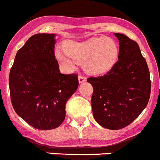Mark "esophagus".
<instances>
[{"label":"esophagus","instance_id":"obj_1","mask_svg":"<svg viewBox=\"0 0 160 160\" xmlns=\"http://www.w3.org/2000/svg\"><path fill=\"white\" fill-rule=\"evenodd\" d=\"M86 80H87V78L84 77V76H82V75H79L78 76V82L79 83H82V82H86Z\"/></svg>","mask_w":160,"mask_h":160}]
</instances>
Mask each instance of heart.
I'll use <instances>...</instances> for the list:
<instances>
[{
	"label": "heart",
	"instance_id": "1",
	"mask_svg": "<svg viewBox=\"0 0 160 160\" xmlns=\"http://www.w3.org/2000/svg\"><path fill=\"white\" fill-rule=\"evenodd\" d=\"M55 58L67 70L75 67V62L83 63L85 71L98 75L110 71L118 57L116 42L111 38H95L83 42L68 41L65 51L56 49Z\"/></svg>",
	"mask_w": 160,
	"mask_h": 160
}]
</instances>
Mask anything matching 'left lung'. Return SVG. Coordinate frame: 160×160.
Returning <instances> with one entry per match:
<instances>
[{
    "label": "left lung",
    "mask_w": 160,
    "mask_h": 160,
    "mask_svg": "<svg viewBox=\"0 0 160 160\" xmlns=\"http://www.w3.org/2000/svg\"><path fill=\"white\" fill-rule=\"evenodd\" d=\"M119 42L118 61L105 75L90 78L92 85L93 115L102 128L119 130L142 113L151 94L150 72L138 44L122 33H114Z\"/></svg>",
    "instance_id": "left-lung-1"
}]
</instances>
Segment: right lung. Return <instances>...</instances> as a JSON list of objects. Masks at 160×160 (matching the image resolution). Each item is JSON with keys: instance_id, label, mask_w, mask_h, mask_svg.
<instances>
[{"instance_id": "obj_1", "label": "right lung", "mask_w": 160, "mask_h": 160, "mask_svg": "<svg viewBox=\"0 0 160 160\" xmlns=\"http://www.w3.org/2000/svg\"><path fill=\"white\" fill-rule=\"evenodd\" d=\"M56 35L38 33L18 51L9 73L14 111L38 130L58 128L66 117V104L78 87L75 73L63 74L55 59Z\"/></svg>"}]
</instances>
